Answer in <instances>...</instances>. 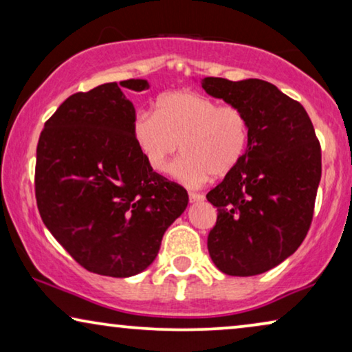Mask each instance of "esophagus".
<instances>
[{
	"label": "esophagus",
	"instance_id": "1",
	"mask_svg": "<svg viewBox=\"0 0 352 352\" xmlns=\"http://www.w3.org/2000/svg\"><path fill=\"white\" fill-rule=\"evenodd\" d=\"M189 200L190 201H201V200H205V195L200 194V192H189Z\"/></svg>",
	"mask_w": 352,
	"mask_h": 352
}]
</instances>
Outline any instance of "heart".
I'll return each mask as SVG.
<instances>
[{"instance_id":"1","label":"heart","mask_w":352,"mask_h":352,"mask_svg":"<svg viewBox=\"0 0 352 352\" xmlns=\"http://www.w3.org/2000/svg\"><path fill=\"white\" fill-rule=\"evenodd\" d=\"M133 134L157 173L170 170L182 142L184 155L176 162L175 176L197 187L211 175L226 176L240 165L250 146V118L239 105H219L192 91H171L157 99L155 112L136 113Z\"/></svg>"}]
</instances>
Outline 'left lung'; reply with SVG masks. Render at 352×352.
Returning a JSON list of instances; mask_svg holds the SVG:
<instances>
[{
  "label": "left lung",
  "instance_id": "1",
  "mask_svg": "<svg viewBox=\"0 0 352 352\" xmlns=\"http://www.w3.org/2000/svg\"><path fill=\"white\" fill-rule=\"evenodd\" d=\"M201 88L250 118L243 160L206 194L218 208L210 256L228 276H256L295 253L311 228L320 142L305 107L272 83L206 76Z\"/></svg>",
  "mask_w": 352,
  "mask_h": 352
}]
</instances>
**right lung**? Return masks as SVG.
Masks as SVG:
<instances>
[{
    "mask_svg": "<svg viewBox=\"0 0 352 352\" xmlns=\"http://www.w3.org/2000/svg\"><path fill=\"white\" fill-rule=\"evenodd\" d=\"M123 88L144 91L148 83L113 81L72 94L45 123L36 146L43 223L81 267L109 277L144 271L189 201L184 187L148 166Z\"/></svg>",
    "mask_w": 352,
    "mask_h": 352,
    "instance_id": "obj_1",
    "label": "right lung"
}]
</instances>
